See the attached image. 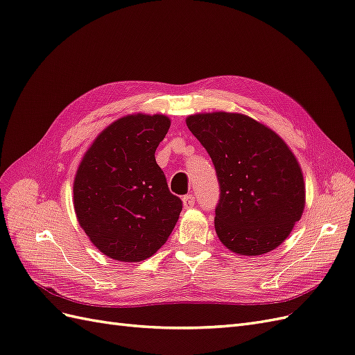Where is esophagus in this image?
Returning a JSON list of instances; mask_svg holds the SVG:
<instances>
[{"instance_id": "esophagus-1", "label": "esophagus", "mask_w": 355, "mask_h": 355, "mask_svg": "<svg viewBox=\"0 0 355 355\" xmlns=\"http://www.w3.org/2000/svg\"><path fill=\"white\" fill-rule=\"evenodd\" d=\"M182 201H184V207L185 209H191V207H194L196 197L194 196H185L184 198H182Z\"/></svg>"}]
</instances>
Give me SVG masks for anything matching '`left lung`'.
Segmentation results:
<instances>
[{
	"mask_svg": "<svg viewBox=\"0 0 355 355\" xmlns=\"http://www.w3.org/2000/svg\"><path fill=\"white\" fill-rule=\"evenodd\" d=\"M187 125L216 168L220 198L214 230L222 244L241 256L277 249L305 209L295 154L270 127L244 114H194Z\"/></svg>",
	"mask_w": 355,
	"mask_h": 355,
	"instance_id": "8db88e82",
	"label": "left lung"
}]
</instances>
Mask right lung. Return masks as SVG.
<instances>
[{"instance_id": "add662e5", "label": "right lung", "mask_w": 355, "mask_h": 355, "mask_svg": "<svg viewBox=\"0 0 355 355\" xmlns=\"http://www.w3.org/2000/svg\"><path fill=\"white\" fill-rule=\"evenodd\" d=\"M163 114L118 118L94 139L73 178L80 227L105 256L141 262L163 245L182 211L155 161L168 132Z\"/></svg>"}]
</instances>
